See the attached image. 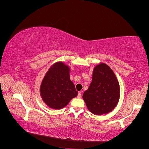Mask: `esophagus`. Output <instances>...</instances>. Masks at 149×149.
I'll return each mask as SVG.
<instances>
[{
	"label": "esophagus",
	"instance_id": "34e87169",
	"mask_svg": "<svg viewBox=\"0 0 149 149\" xmlns=\"http://www.w3.org/2000/svg\"><path fill=\"white\" fill-rule=\"evenodd\" d=\"M82 96V92L81 91H79L78 94V96H77V97L78 98H80Z\"/></svg>",
	"mask_w": 149,
	"mask_h": 149
}]
</instances>
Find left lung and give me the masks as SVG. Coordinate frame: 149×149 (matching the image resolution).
<instances>
[{"instance_id": "8db88e82", "label": "left lung", "mask_w": 149, "mask_h": 149, "mask_svg": "<svg viewBox=\"0 0 149 149\" xmlns=\"http://www.w3.org/2000/svg\"><path fill=\"white\" fill-rule=\"evenodd\" d=\"M120 96L118 81L110 67L101 63L94 68L92 82L83 98L93 114L101 115L114 109Z\"/></svg>"}]
</instances>
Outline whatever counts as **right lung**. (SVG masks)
<instances>
[{
  "instance_id": "add662e5",
  "label": "right lung",
  "mask_w": 149,
  "mask_h": 149,
  "mask_svg": "<svg viewBox=\"0 0 149 149\" xmlns=\"http://www.w3.org/2000/svg\"><path fill=\"white\" fill-rule=\"evenodd\" d=\"M69 68L59 62L49 68L40 86L42 100L53 109L65 107L72 98L77 96L78 92L70 78Z\"/></svg>"
}]
</instances>
